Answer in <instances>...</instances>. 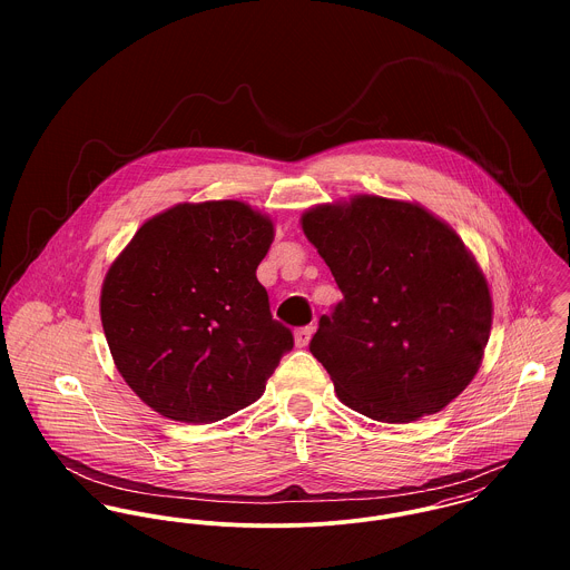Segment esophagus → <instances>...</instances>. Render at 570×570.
<instances>
[{
    "label": "esophagus",
    "mask_w": 570,
    "mask_h": 570,
    "mask_svg": "<svg viewBox=\"0 0 570 570\" xmlns=\"http://www.w3.org/2000/svg\"><path fill=\"white\" fill-rule=\"evenodd\" d=\"M312 331H314V326H303V328H298V331L294 333V342H296V346H298V348H303V346H307V344H309V340H312Z\"/></svg>",
    "instance_id": "1"
}]
</instances>
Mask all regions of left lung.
Here are the masks:
<instances>
[{
    "instance_id": "1",
    "label": "left lung",
    "mask_w": 570,
    "mask_h": 570,
    "mask_svg": "<svg viewBox=\"0 0 570 570\" xmlns=\"http://www.w3.org/2000/svg\"><path fill=\"white\" fill-rule=\"evenodd\" d=\"M301 226L344 296L309 344L340 402L410 423L456 400L481 368L493 307L452 226L377 195L314 206Z\"/></svg>"
}]
</instances>
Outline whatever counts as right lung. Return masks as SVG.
<instances>
[{
    "label": "right lung",
    "instance_id": "obj_1",
    "mask_svg": "<svg viewBox=\"0 0 570 570\" xmlns=\"http://www.w3.org/2000/svg\"><path fill=\"white\" fill-rule=\"evenodd\" d=\"M272 242L267 215L222 199L164 210L118 254L100 321L118 373L147 406L213 423L265 393L294 346L256 278Z\"/></svg>",
    "mask_w": 570,
    "mask_h": 570
}]
</instances>
